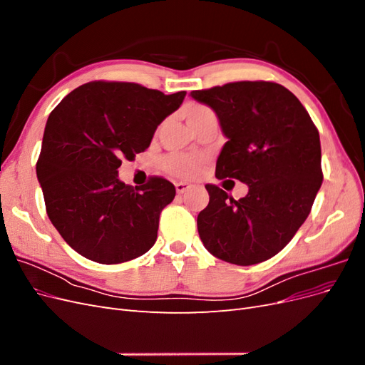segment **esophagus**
Instances as JSON below:
<instances>
[{"instance_id": "obj_1", "label": "esophagus", "mask_w": 365, "mask_h": 365, "mask_svg": "<svg viewBox=\"0 0 365 365\" xmlns=\"http://www.w3.org/2000/svg\"><path fill=\"white\" fill-rule=\"evenodd\" d=\"M175 189H176V192H178L180 195H182V193H185L187 190L190 189V185L187 184V182H176L175 184Z\"/></svg>"}]
</instances>
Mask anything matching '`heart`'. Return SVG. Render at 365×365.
<instances>
[{
    "label": "heart",
    "mask_w": 365,
    "mask_h": 365,
    "mask_svg": "<svg viewBox=\"0 0 365 365\" xmlns=\"http://www.w3.org/2000/svg\"><path fill=\"white\" fill-rule=\"evenodd\" d=\"M208 113H212L210 109L204 105H189L185 108V118L187 123H192L193 120L200 118ZM202 164V160L197 158L195 155H190V153H170V155L165 157L161 163L163 169L176 176V178H182V180H190L197 173Z\"/></svg>",
    "instance_id": "1"
}]
</instances>
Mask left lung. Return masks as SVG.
I'll return each instance as SVG.
<instances>
[{
	"label": "left lung",
	"mask_w": 365,
	"mask_h": 365,
	"mask_svg": "<svg viewBox=\"0 0 365 365\" xmlns=\"http://www.w3.org/2000/svg\"><path fill=\"white\" fill-rule=\"evenodd\" d=\"M190 96L213 109L228 138L216 178L248 185L237 201L205 185L210 201L197 215L202 244L240 267L268 260L303 225L322 187L318 129L300 101L274 82H233Z\"/></svg>",
	"instance_id": "left-lung-1"
}]
</instances>
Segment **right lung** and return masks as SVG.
Instances as JSON below:
<instances>
[{
	"label": "right lung",
	"instance_id": "add662e5",
	"mask_svg": "<svg viewBox=\"0 0 365 365\" xmlns=\"http://www.w3.org/2000/svg\"><path fill=\"white\" fill-rule=\"evenodd\" d=\"M185 91L165 96L130 82L96 81L76 88L53 109L36 175L47 215L81 256L103 264L128 262L157 240L161 210L175 185L153 176L132 187L118 180L121 158L146 150Z\"/></svg>",
	"mask_w": 365,
	"mask_h": 365
}]
</instances>
